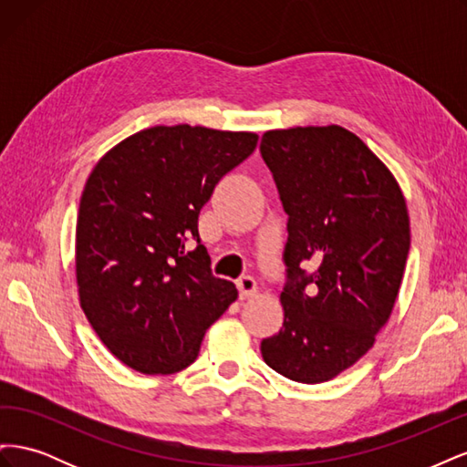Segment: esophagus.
Instances as JSON below:
<instances>
[{
	"label": "esophagus",
	"mask_w": 467,
	"mask_h": 467,
	"mask_svg": "<svg viewBox=\"0 0 467 467\" xmlns=\"http://www.w3.org/2000/svg\"><path fill=\"white\" fill-rule=\"evenodd\" d=\"M237 290H239V298L242 300L251 298V296H255L257 292V280L253 276H242L237 280Z\"/></svg>",
	"instance_id": "esophagus-1"
}]
</instances>
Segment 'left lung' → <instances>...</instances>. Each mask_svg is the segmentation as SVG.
<instances>
[{"instance_id": "1", "label": "left lung", "mask_w": 467, "mask_h": 467, "mask_svg": "<svg viewBox=\"0 0 467 467\" xmlns=\"http://www.w3.org/2000/svg\"><path fill=\"white\" fill-rule=\"evenodd\" d=\"M259 150L288 216L285 323L261 352L285 378L321 384L364 357L391 314L411 245L405 199L337 124L265 132Z\"/></svg>"}]
</instances>
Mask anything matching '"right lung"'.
Returning a JSON list of instances; mask_svg holds the SVG:
<instances>
[{
    "label": "right lung",
    "mask_w": 467,
    "mask_h": 467,
    "mask_svg": "<svg viewBox=\"0 0 467 467\" xmlns=\"http://www.w3.org/2000/svg\"><path fill=\"white\" fill-rule=\"evenodd\" d=\"M257 140L153 126L122 140L89 175L76 230L79 302L103 345L132 370L187 368L206 329L235 302L234 282L210 271L199 214Z\"/></svg>",
    "instance_id": "right-lung-1"
}]
</instances>
